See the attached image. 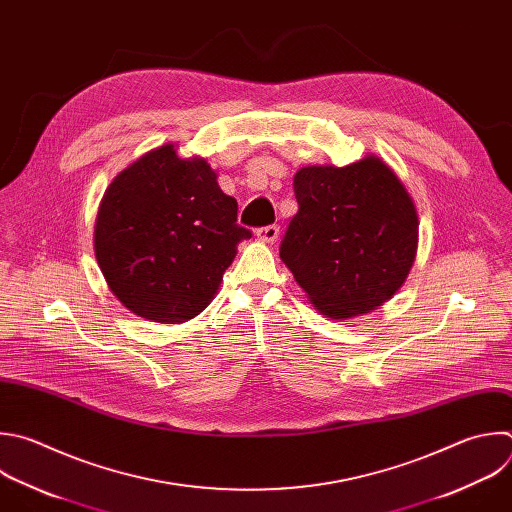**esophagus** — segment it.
Returning <instances> with one entry per match:
<instances>
[{
    "mask_svg": "<svg viewBox=\"0 0 512 512\" xmlns=\"http://www.w3.org/2000/svg\"><path fill=\"white\" fill-rule=\"evenodd\" d=\"M255 237H257L259 241H263V243H273V241H277V237H279V227H277V225L261 227V229L255 231Z\"/></svg>",
    "mask_w": 512,
    "mask_h": 512,
    "instance_id": "1",
    "label": "esophagus"
}]
</instances>
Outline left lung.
<instances>
[{"label": "left lung", "instance_id": "8db88e82", "mask_svg": "<svg viewBox=\"0 0 512 512\" xmlns=\"http://www.w3.org/2000/svg\"><path fill=\"white\" fill-rule=\"evenodd\" d=\"M299 211L281 261L325 317L348 319L384 305L404 285L418 251V211L376 154L348 166L311 164L293 177Z\"/></svg>", "mask_w": 512, "mask_h": 512}]
</instances>
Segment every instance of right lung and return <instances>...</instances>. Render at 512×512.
I'll use <instances>...</instances> for the list:
<instances>
[{"instance_id": "obj_1", "label": "right lung", "mask_w": 512, "mask_h": 512, "mask_svg": "<svg viewBox=\"0 0 512 512\" xmlns=\"http://www.w3.org/2000/svg\"><path fill=\"white\" fill-rule=\"evenodd\" d=\"M237 201L201 156L175 144L148 150L106 189L94 225V253L114 297L134 315L183 323L217 295L237 245Z\"/></svg>"}]
</instances>
